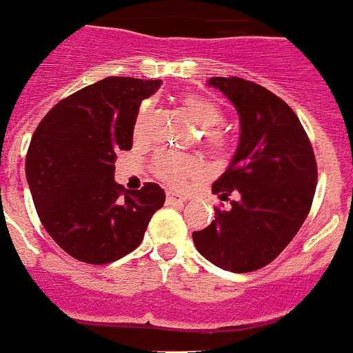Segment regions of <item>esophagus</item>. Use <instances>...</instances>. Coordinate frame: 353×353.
Returning a JSON list of instances; mask_svg holds the SVG:
<instances>
[{
  "label": "esophagus",
  "instance_id": "obj_1",
  "mask_svg": "<svg viewBox=\"0 0 353 353\" xmlns=\"http://www.w3.org/2000/svg\"><path fill=\"white\" fill-rule=\"evenodd\" d=\"M183 201H187L185 196H180L176 194V192H168V198H166L168 205H182Z\"/></svg>",
  "mask_w": 353,
  "mask_h": 353
}]
</instances>
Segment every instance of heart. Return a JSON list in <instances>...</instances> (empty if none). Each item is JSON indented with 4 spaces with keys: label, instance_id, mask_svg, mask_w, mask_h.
<instances>
[{
    "label": "heart",
    "instance_id": "1",
    "mask_svg": "<svg viewBox=\"0 0 353 353\" xmlns=\"http://www.w3.org/2000/svg\"><path fill=\"white\" fill-rule=\"evenodd\" d=\"M183 108H185L187 113L191 114V118L199 129L207 130L210 143L219 146L221 136L215 130H212L223 121V111H221L219 105L203 95H187L183 99ZM148 120L150 105L145 104L139 109L138 118H136V127H134L136 136L145 132ZM155 171H157L162 180H166L171 185H182L187 179H191L198 173L199 162L192 157H187V155L174 154V152H162L155 159Z\"/></svg>",
    "mask_w": 353,
    "mask_h": 353
}]
</instances>
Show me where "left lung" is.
Segmentation results:
<instances>
[{"instance_id":"obj_1","label":"left lung","mask_w":353,"mask_h":353,"mask_svg":"<svg viewBox=\"0 0 353 353\" xmlns=\"http://www.w3.org/2000/svg\"><path fill=\"white\" fill-rule=\"evenodd\" d=\"M207 84L239 114L235 154L212 183L221 199H235L192 240L215 267L252 272L276 260L301 230L316 189V162L297 114L279 97L239 77H210Z\"/></svg>"}]
</instances>
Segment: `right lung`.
I'll return each mask as SVG.
<instances>
[{
  "label": "right lung",
  "mask_w": 353,
  "mask_h": 353,
  "mask_svg": "<svg viewBox=\"0 0 353 353\" xmlns=\"http://www.w3.org/2000/svg\"><path fill=\"white\" fill-rule=\"evenodd\" d=\"M162 81L105 77L58 102L37 127L26 180L51 239L84 263L104 265L141 244L166 201L157 183L123 191L114 182L120 150H130L139 105Z\"/></svg>",
  "instance_id": "right-lung-1"
}]
</instances>
